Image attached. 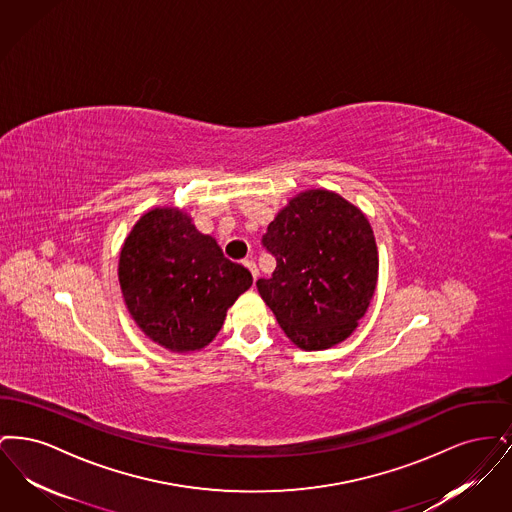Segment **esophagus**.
Segmentation results:
<instances>
[{
  "label": "esophagus",
  "mask_w": 512,
  "mask_h": 512,
  "mask_svg": "<svg viewBox=\"0 0 512 512\" xmlns=\"http://www.w3.org/2000/svg\"><path fill=\"white\" fill-rule=\"evenodd\" d=\"M244 265L249 268V272H251L253 280H257V276H259V268L255 265V261H253V259H245Z\"/></svg>",
  "instance_id": "obj_1"
}]
</instances>
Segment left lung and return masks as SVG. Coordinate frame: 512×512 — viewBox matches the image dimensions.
I'll return each mask as SVG.
<instances>
[{"label":"left lung","instance_id":"obj_1","mask_svg":"<svg viewBox=\"0 0 512 512\" xmlns=\"http://www.w3.org/2000/svg\"><path fill=\"white\" fill-rule=\"evenodd\" d=\"M276 259L257 288L286 336L305 351L345 340L365 317L378 251L365 215L326 190L297 195L261 240Z\"/></svg>","mask_w":512,"mask_h":512}]
</instances>
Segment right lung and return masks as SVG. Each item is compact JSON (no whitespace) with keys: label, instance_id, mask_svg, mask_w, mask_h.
I'll list each match as a JSON object with an SVG mask.
<instances>
[{"label":"right lung","instance_id":"add662e5","mask_svg":"<svg viewBox=\"0 0 512 512\" xmlns=\"http://www.w3.org/2000/svg\"><path fill=\"white\" fill-rule=\"evenodd\" d=\"M119 280L126 307L147 338L195 351L219 334L228 307L253 278L222 255L176 209H153L122 245Z\"/></svg>","mask_w":512,"mask_h":512}]
</instances>
